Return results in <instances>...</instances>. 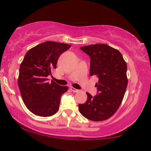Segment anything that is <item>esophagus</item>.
<instances>
[{"mask_svg": "<svg viewBox=\"0 0 151 151\" xmlns=\"http://www.w3.org/2000/svg\"><path fill=\"white\" fill-rule=\"evenodd\" d=\"M70 90L73 92H74V93H78V92L79 91V90H78V89H76L74 87H70Z\"/></svg>", "mask_w": 151, "mask_h": 151, "instance_id": "1", "label": "esophagus"}]
</instances>
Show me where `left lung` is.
Returning <instances> with one entry per match:
<instances>
[{
	"label": "left lung",
	"mask_w": 151,
	"mask_h": 151,
	"mask_svg": "<svg viewBox=\"0 0 151 151\" xmlns=\"http://www.w3.org/2000/svg\"><path fill=\"white\" fill-rule=\"evenodd\" d=\"M91 57L90 75L99 78L98 94L86 93L87 100L78 104L82 115L93 121L109 119L119 108L128 85L127 63L118 50L106 44L80 48Z\"/></svg>",
	"instance_id": "obj_1"
}]
</instances>
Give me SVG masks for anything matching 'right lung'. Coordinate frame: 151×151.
<instances>
[{
	"mask_svg": "<svg viewBox=\"0 0 151 151\" xmlns=\"http://www.w3.org/2000/svg\"><path fill=\"white\" fill-rule=\"evenodd\" d=\"M71 45L53 41L38 45L28 51L20 65L18 85L27 109L40 116H50L59 109L60 96L68 86L48 81L57 60Z\"/></svg>",
	"mask_w": 151,
	"mask_h": 151,
	"instance_id": "obj_1",
	"label": "right lung"
}]
</instances>
